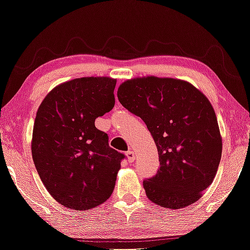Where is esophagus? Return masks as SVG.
<instances>
[{"label": "esophagus", "mask_w": 250, "mask_h": 250, "mask_svg": "<svg viewBox=\"0 0 250 250\" xmlns=\"http://www.w3.org/2000/svg\"><path fill=\"white\" fill-rule=\"evenodd\" d=\"M125 155H126V157H128V161L130 162V163H133L136 161V156H135V152H133L132 150H128L125 152Z\"/></svg>", "instance_id": "34e87169"}]
</instances>
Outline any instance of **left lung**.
I'll use <instances>...</instances> for the list:
<instances>
[{
  "instance_id": "obj_1",
  "label": "left lung",
  "mask_w": 250,
  "mask_h": 250,
  "mask_svg": "<svg viewBox=\"0 0 250 250\" xmlns=\"http://www.w3.org/2000/svg\"><path fill=\"white\" fill-rule=\"evenodd\" d=\"M118 99L143 119L157 146L161 167L144 181L148 199L174 210L195 203L213 182L222 152L207 96L188 82L147 76L124 82Z\"/></svg>"
}]
</instances>
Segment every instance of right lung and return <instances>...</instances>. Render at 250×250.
Listing matches in <instances>:
<instances>
[{
    "instance_id": "1",
    "label": "right lung",
    "mask_w": 250,
    "mask_h": 250,
    "mask_svg": "<svg viewBox=\"0 0 250 250\" xmlns=\"http://www.w3.org/2000/svg\"><path fill=\"white\" fill-rule=\"evenodd\" d=\"M117 80L81 77L59 84L37 111L31 151L40 178L62 206L85 211L112 194L125 155L109 146L95 119L114 106Z\"/></svg>"
}]
</instances>
